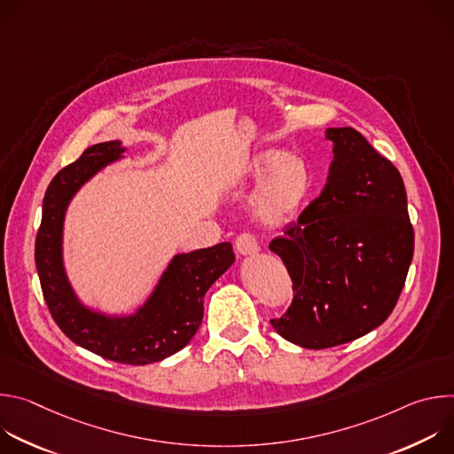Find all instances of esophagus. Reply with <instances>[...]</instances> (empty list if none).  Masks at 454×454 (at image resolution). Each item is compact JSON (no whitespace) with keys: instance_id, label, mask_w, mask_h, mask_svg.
<instances>
[{"instance_id":"obj_1","label":"esophagus","mask_w":454,"mask_h":454,"mask_svg":"<svg viewBox=\"0 0 454 454\" xmlns=\"http://www.w3.org/2000/svg\"><path fill=\"white\" fill-rule=\"evenodd\" d=\"M235 249L240 254H256L261 247H258V242L254 240V237L251 233H240L235 239Z\"/></svg>"}]
</instances>
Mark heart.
Returning a JSON list of instances; mask_svg holds the SVG:
<instances>
[{
    "label": "heart",
    "mask_w": 454,
    "mask_h": 454,
    "mask_svg": "<svg viewBox=\"0 0 454 454\" xmlns=\"http://www.w3.org/2000/svg\"><path fill=\"white\" fill-rule=\"evenodd\" d=\"M249 176L262 177L251 198L253 217L266 226H277L294 217L310 200L316 177L312 167L296 154L264 151L247 167Z\"/></svg>",
    "instance_id": "b5f03b06"
}]
</instances>
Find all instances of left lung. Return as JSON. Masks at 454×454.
<instances>
[{
	"mask_svg": "<svg viewBox=\"0 0 454 454\" xmlns=\"http://www.w3.org/2000/svg\"><path fill=\"white\" fill-rule=\"evenodd\" d=\"M325 188L270 249L293 280V303L273 329L321 350L354 341L392 314L415 235L399 170L352 127H331Z\"/></svg>",
	"mask_w": 454,
	"mask_h": 454,
	"instance_id": "left-lung-1",
	"label": "left lung"
}]
</instances>
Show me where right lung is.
Instances as JSON below:
<instances>
[{"mask_svg":"<svg viewBox=\"0 0 454 454\" xmlns=\"http://www.w3.org/2000/svg\"><path fill=\"white\" fill-rule=\"evenodd\" d=\"M123 153L118 140L97 144L57 172L43 200L35 268L51 317L74 343L121 364H149L190 343L203 321L207 291L235 262V254L230 242L176 254L135 314L107 316L86 307L62 264L64 215L79 188Z\"/></svg>","mask_w":454,"mask_h":454,"instance_id":"1","label":"right lung"}]
</instances>
